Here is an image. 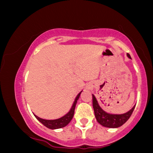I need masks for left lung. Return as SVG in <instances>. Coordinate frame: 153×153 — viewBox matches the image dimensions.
I'll list each match as a JSON object with an SVG mask.
<instances>
[{
	"label": "left lung",
	"mask_w": 153,
	"mask_h": 153,
	"mask_svg": "<svg viewBox=\"0 0 153 153\" xmlns=\"http://www.w3.org/2000/svg\"><path fill=\"white\" fill-rule=\"evenodd\" d=\"M127 55L129 59H131L129 54H127ZM92 96L95 117L97 122L105 127L117 128L122 126L129 119L135 108V106H134L129 111L122 114H112L107 113L104 110H103L102 108L99 106L94 95L93 94Z\"/></svg>",
	"instance_id": "8db88e82"
}]
</instances>
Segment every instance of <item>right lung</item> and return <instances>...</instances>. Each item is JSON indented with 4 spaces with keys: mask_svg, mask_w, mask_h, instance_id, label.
<instances>
[{
    "mask_svg": "<svg viewBox=\"0 0 153 153\" xmlns=\"http://www.w3.org/2000/svg\"><path fill=\"white\" fill-rule=\"evenodd\" d=\"M81 92L79 93L78 96H76L74 102L73 103V106L71 107V110L68 111V113H67L65 115L63 116V117H61V118L48 120V119H44L40 118V117H37L36 115H34L35 117H36V118L42 123V124H44L45 127L49 128V129H59V128H62L65 127V126L68 125V124L71 122L72 119H73V116H74L75 106H76L77 101H78L79 97H80V95L81 94Z\"/></svg>",
    "mask_w": 153,
    "mask_h": 153,
    "instance_id": "obj_1",
    "label": "right lung"
}]
</instances>
